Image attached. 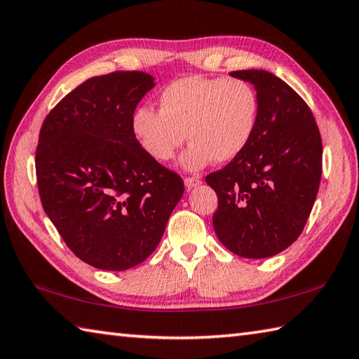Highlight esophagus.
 <instances>
[{
	"label": "esophagus",
	"instance_id": "1",
	"mask_svg": "<svg viewBox=\"0 0 359 359\" xmlns=\"http://www.w3.org/2000/svg\"><path fill=\"white\" fill-rule=\"evenodd\" d=\"M198 185H201V179L199 177H185V187L188 189H191V188L198 187Z\"/></svg>",
	"mask_w": 359,
	"mask_h": 359
}]
</instances>
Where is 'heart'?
Masks as SVG:
<instances>
[{
  "mask_svg": "<svg viewBox=\"0 0 359 359\" xmlns=\"http://www.w3.org/2000/svg\"><path fill=\"white\" fill-rule=\"evenodd\" d=\"M259 116L252 83L238 77L187 76L161 90L158 110L142 105L132 132L152 160H171L188 135L180 163L189 171L235 160L250 143Z\"/></svg>",
  "mask_w": 359,
  "mask_h": 359,
  "instance_id": "1",
  "label": "heart"
}]
</instances>
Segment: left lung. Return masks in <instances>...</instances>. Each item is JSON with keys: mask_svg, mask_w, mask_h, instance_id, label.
<instances>
[{"mask_svg": "<svg viewBox=\"0 0 359 359\" xmlns=\"http://www.w3.org/2000/svg\"><path fill=\"white\" fill-rule=\"evenodd\" d=\"M230 76L254 83L259 116L243 154L205 177L217 196L213 227L233 254L266 258L304 231L319 191L322 138L311 109L280 77L264 69Z\"/></svg>", "mask_w": 359, "mask_h": 359, "instance_id": "1", "label": "left lung"}]
</instances>
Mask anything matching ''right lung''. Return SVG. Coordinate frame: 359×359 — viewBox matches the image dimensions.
<instances>
[{
	"label": "right lung",
	"mask_w": 359,
	"mask_h": 359,
	"mask_svg": "<svg viewBox=\"0 0 359 359\" xmlns=\"http://www.w3.org/2000/svg\"><path fill=\"white\" fill-rule=\"evenodd\" d=\"M152 87L143 72L95 76L41 124L35 151L41 205L73 254L96 269L144 262L184 194L180 175L146 156L133 137L132 115Z\"/></svg>",
	"instance_id": "add662e5"
}]
</instances>
